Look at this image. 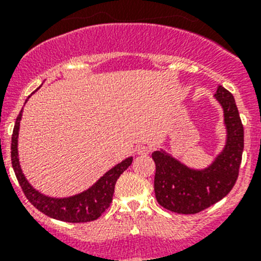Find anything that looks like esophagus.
I'll return each mask as SVG.
<instances>
[{
	"label": "esophagus",
	"mask_w": 261,
	"mask_h": 261,
	"mask_svg": "<svg viewBox=\"0 0 261 261\" xmlns=\"http://www.w3.org/2000/svg\"><path fill=\"white\" fill-rule=\"evenodd\" d=\"M151 151V147L149 145H138L136 146V154L139 155H147Z\"/></svg>",
	"instance_id": "obj_1"
}]
</instances>
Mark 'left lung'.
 <instances>
[{
	"label": "left lung",
	"instance_id": "1",
	"mask_svg": "<svg viewBox=\"0 0 261 261\" xmlns=\"http://www.w3.org/2000/svg\"><path fill=\"white\" fill-rule=\"evenodd\" d=\"M216 101L223 111L226 141L206 168L196 169L175 159L165 150L151 154L155 162L154 191L158 203L172 212L192 215L208 208L235 186L244 150V127L232 94L217 87Z\"/></svg>",
	"mask_w": 261,
	"mask_h": 261
}]
</instances>
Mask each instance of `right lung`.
Returning a JSON list of instances; mask_svg holds the SVG:
<instances>
[{
  "mask_svg": "<svg viewBox=\"0 0 261 261\" xmlns=\"http://www.w3.org/2000/svg\"><path fill=\"white\" fill-rule=\"evenodd\" d=\"M28 99L25 101V103L28 102ZM22 110L17 116L14 133H12L11 162L15 174H16L18 183H20L26 198L39 211L49 216V217L55 218V220L73 223L89 222V221L97 220L111 204L116 181H117L118 177L130 167L131 163H133V156L126 158L125 160L116 164L114 168L107 170L96 183L92 184L88 189L81 192V193L74 194V196L63 197V198L45 196L29 183L23 175L20 160H18L17 139L18 131H20V121L22 117Z\"/></svg>",
  "mask_w": 261,
  "mask_h": 261,
  "instance_id": "obj_1",
  "label": "right lung"
}]
</instances>
